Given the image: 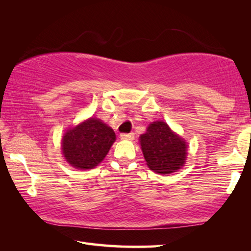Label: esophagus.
<instances>
[{"mask_svg": "<svg viewBox=\"0 0 251 251\" xmlns=\"http://www.w3.org/2000/svg\"><path fill=\"white\" fill-rule=\"evenodd\" d=\"M121 139L122 140H132L134 139V134L130 132V134H121Z\"/></svg>", "mask_w": 251, "mask_h": 251, "instance_id": "1", "label": "esophagus"}]
</instances>
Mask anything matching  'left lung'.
<instances>
[{"mask_svg": "<svg viewBox=\"0 0 251 251\" xmlns=\"http://www.w3.org/2000/svg\"><path fill=\"white\" fill-rule=\"evenodd\" d=\"M141 149L149 168L157 174H172L183 166L186 143L165 122H153L140 136Z\"/></svg>", "mask_w": 251, "mask_h": 251, "instance_id": "left-lung-1", "label": "left lung"}]
</instances>
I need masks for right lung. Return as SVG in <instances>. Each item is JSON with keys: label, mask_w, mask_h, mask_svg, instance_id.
I'll use <instances>...</instances> for the list:
<instances>
[{"label": "right lung", "mask_w": 251, "mask_h": 251, "mask_svg": "<svg viewBox=\"0 0 251 251\" xmlns=\"http://www.w3.org/2000/svg\"><path fill=\"white\" fill-rule=\"evenodd\" d=\"M115 141L111 127L97 119H89L69 129L62 139L67 162L78 169H89L102 161Z\"/></svg>", "instance_id": "obj_1"}]
</instances>
